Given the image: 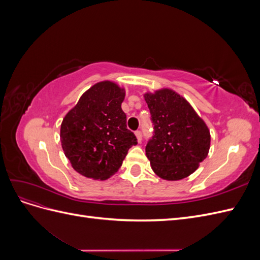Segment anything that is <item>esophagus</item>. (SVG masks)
Wrapping results in <instances>:
<instances>
[{
	"label": "esophagus",
	"instance_id": "1",
	"mask_svg": "<svg viewBox=\"0 0 260 260\" xmlns=\"http://www.w3.org/2000/svg\"><path fill=\"white\" fill-rule=\"evenodd\" d=\"M136 136H137V139H138V142H141V141H142V132H141L140 130H137Z\"/></svg>",
	"mask_w": 260,
	"mask_h": 260
}]
</instances>
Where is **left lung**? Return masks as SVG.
Here are the masks:
<instances>
[{
  "label": "left lung",
  "instance_id": "1",
  "mask_svg": "<svg viewBox=\"0 0 260 260\" xmlns=\"http://www.w3.org/2000/svg\"><path fill=\"white\" fill-rule=\"evenodd\" d=\"M153 137L145 146L155 174L165 180L183 179L207 157L210 135L192 106L176 92L165 89L145 94Z\"/></svg>",
  "mask_w": 260,
  "mask_h": 260
}]
</instances>
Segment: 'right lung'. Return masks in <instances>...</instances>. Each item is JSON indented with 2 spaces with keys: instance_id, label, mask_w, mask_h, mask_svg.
<instances>
[{
  "instance_id": "1",
  "label": "right lung",
  "mask_w": 260,
  "mask_h": 260,
  "mask_svg": "<svg viewBox=\"0 0 260 260\" xmlns=\"http://www.w3.org/2000/svg\"><path fill=\"white\" fill-rule=\"evenodd\" d=\"M124 92L117 84H94L80 98L60 125L61 147L80 175L105 180L120 168L135 133L127 129L121 109Z\"/></svg>"
}]
</instances>
